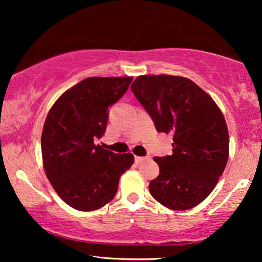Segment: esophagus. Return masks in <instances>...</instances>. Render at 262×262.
<instances>
[{
  "mask_svg": "<svg viewBox=\"0 0 262 262\" xmlns=\"http://www.w3.org/2000/svg\"><path fill=\"white\" fill-rule=\"evenodd\" d=\"M150 159H151V157H150V156H135V161L137 163H141V162H143V161L150 160Z\"/></svg>",
  "mask_w": 262,
  "mask_h": 262,
  "instance_id": "obj_1",
  "label": "esophagus"
}]
</instances>
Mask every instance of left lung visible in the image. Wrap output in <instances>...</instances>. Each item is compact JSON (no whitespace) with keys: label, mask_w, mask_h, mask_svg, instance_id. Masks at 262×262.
<instances>
[{"label":"left lung","mask_w":262,"mask_h":262,"mask_svg":"<svg viewBox=\"0 0 262 262\" xmlns=\"http://www.w3.org/2000/svg\"><path fill=\"white\" fill-rule=\"evenodd\" d=\"M131 91L157 132L173 134V154L154 157L160 175L149 191L171 210L192 209L212 192L229 156V134L216 103L188 78L144 75Z\"/></svg>","instance_id":"obj_1"}]
</instances>
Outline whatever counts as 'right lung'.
Segmentation results:
<instances>
[{
  "mask_svg": "<svg viewBox=\"0 0 262 262\" xmlns=\"http://www.w3.org/2000/svg\"><path fill=\"white\" fill-rule=\"evenodd\" d=\"M134 77H89L59 96L46 117L41 154L46 177L63 202L80 211L105 206L135 162L95 143L105 135L108 108Z\"/></svg>",
  "mask_w": 262,
  "mask_h": 262,
  "instance_id": "1",
  "label": "right lung"
}]
</instances>
